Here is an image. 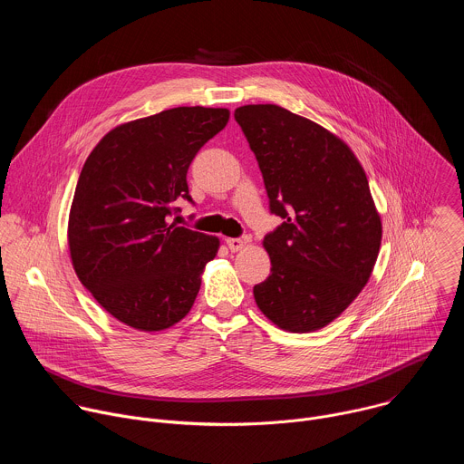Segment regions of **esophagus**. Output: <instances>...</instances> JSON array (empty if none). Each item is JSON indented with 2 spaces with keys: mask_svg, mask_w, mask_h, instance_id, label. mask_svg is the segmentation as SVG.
I'll return each instance as SVG.
<instances>
[{
  "mask_svg": "<svg viewBox=\"0 0 464 464\" xmlns=\"http://www.w3.org/2000/svg\"><path fill=\"white\" fill-rule=\"evenodd\" d=\"M249 238H226V244L231 251H240L246 244H247Z\"/></svg>",
  "mask_w": 464,
  "mask_h": 464,
  "instance_id": "esophagus-1",
  "label": "esophagus"
}]
</instances>
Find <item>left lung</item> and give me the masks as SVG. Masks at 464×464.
I'll list each match as a JSON object with an SVG mask.
<instances>
[{"label":"left lung","mask_w":464,"mask_h":464,"mask_svg":"<svg viewBox=\"0 0 464 464\" xmlns=\"http://www.w3.org/2000/svg\"><path fill=\"white\" fill-rule=\"evenodd\" d=\"M235 119L285 220L262 240L272 274L255 285V303L279 328L314 333L345 312L374 268L382 220L365 170L343 140L277 104L240 106Z\"/></svg>","instance_id":"left-lung-1"}]
</instances>
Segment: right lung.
<instances>
[{
	"mask_svg": "<svg viewBox=\"0 0 464 464\" xmlns=\"http://www.w3.org/2000/svg\"><path fill=\"white\" fill-rule=\"evenodd\" d=\"M227 108L179 106L128 121L88 156L68 220L73 270L117 321L158 333L181 321L220 240L169 222L192 202L187 170Z\"/></svg>",
	"mask_w": 464,
	"mask_h": 464,
	"instance_id": "1",
	"label": "right lung"
}]
</instances>
